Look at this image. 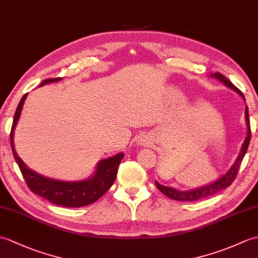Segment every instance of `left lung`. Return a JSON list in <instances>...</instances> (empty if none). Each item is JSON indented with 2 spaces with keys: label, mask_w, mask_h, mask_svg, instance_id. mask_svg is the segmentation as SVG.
<instances>
[{
  "label": "left lung",
  "mask_w": 258,
  "mask_h": 258,
  "mask_svg": "<svg viewBox=\"0 0 258 258\" xmlns=\"http://www.w3.org/2000/svg\"><path fill=\"white\" fill-rule=\"evenodd\" d=\"M213 76H215L216 79L222 81L226 86L231 87L232 90L236 91L237 93H239V94L243 96L242 92H240L237 89V87L235 86L228 79H226L223 74L216 72L215 74H213ZM245 116H246V124H247V138H246L245 141H244L242 150H240V153H239V155L237 156L236 161H235V163L233 164V166L229 168V171L226 174H224V176H222L221 178H218L216 182L204 186V187L196 188V189H193V190H187V191L176 190V189H174L172 187H167V186H163L161 184H158L157 182H155L156 187L160 189L164 195H166L167 197H169V199H172V200L180 201V202H195V201H200V200H203V199H206V197L215 195V194L218 193V191L225 189L226 187H228V186H231V184L234 182L235 177H236L239 166H240V164H242V161H243V158L246 154V152H247L249 141H250L251 132H250V125H249L247 106H246V108H245Z\"/></svg>",
  "instance_id": "obj_1"
}]
</instances>
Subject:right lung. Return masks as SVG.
<instances>
[{
    "label": "right lung",
    "mask_w": 258,
    "mask_h": 258,
    "mask_svg": "<svg viewBox=\"0 0 258 258\" xmlns=\"http://www.w3.org/2000/svg\"><path fill=\"white\" fill-rule=\"evenodd\" d=\"M59 80H61V78L47 79L43 81L41 85L52 83V82H57ZM26 95L27 93L21 98L18 108L15 111L12 128H11L10 133V140L15 162L18 163L27 187L34 194L58 206L82 207L93 204L101 196L105 194L113 185L117 175L118 165L124 157V153H119V154L113 157L101 161L97 164L94 176L86 180H82V182H62V180L46 178L33 172L32 169L26 167L23 161L16 154L13 143L14 128L16 123H18Z\"/></svg>",
    "instance_id": "obj_1"
}]
</instances>
